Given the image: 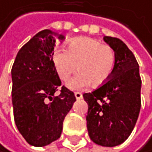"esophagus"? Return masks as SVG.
<instances>
[{
    "instance_id": "34e87169",
    "label": "esophagus",
    "mask_w": 152,
    "mask_h": 152,
    "mask_svg": "<svg viewBox=\"0 0 152 152\" xmlns=\"http://www.w3.org/2000/svg\"><path fill=\"white\" fill-rule=\"evenodd\" d=\"M75 97L77 99H82V94L81 93H79V92H75Z\"/></svg>"
}]
</instances>
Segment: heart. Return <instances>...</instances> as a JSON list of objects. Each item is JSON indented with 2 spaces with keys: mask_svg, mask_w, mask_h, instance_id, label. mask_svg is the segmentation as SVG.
Wrapping results in <instances>:
<instances>
[{
  "mask_svg": "<svg viewBox=\"0 0 152 152\" xmlns=\"http://www.w3.org/2000/svg\"><path fill=\"white\" fill-rule=\"evenodd\" d=\"M53 64L58 77L67 81L77 72L79 74L69 82L72 90L89 85L98 88L112 77L116 64L115 50L110 46L90 37L74 39L67 46V53L57 49L53 53Z\"/></svg>",
  "mask_w": 152,
  "mask_h": 152,
  "instance_id": "obj_1",
  "label": "heart"
}]
</instances>
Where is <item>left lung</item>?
<instances>
[{
  "mask_svg": "<svg viewBox=\"0 0 152 152\" xmlns=\"http://www.w3.org/2000/svg\"><path fill=\"white\" fill-rule=\"evenodd\" d=\"M115 50L116 64L104 85L83 95L88 104L87 129L91 140L102 147H116L126 141L134 128L141 108L139 65L134 54L118 38L104 36Z\"/></svg>",
  "mask_w": 152,
  "mask_h": 152,
  "instance_id": "1",
  "label": "left lung"
}]
</instances>
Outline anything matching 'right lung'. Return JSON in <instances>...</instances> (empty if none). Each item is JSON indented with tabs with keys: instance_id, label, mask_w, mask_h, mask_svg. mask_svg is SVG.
<instances>
[{
	"instance_id": "1",
	"label": "right lung",
	"mask_w": 152,
	"mask_h": 152,
	"mask_svg": "<svg viewBox=\"0 0 152 152\" xmlns=\"http://www.w3.org/2000/svg\"><path fill=\"white\" fill-rule=\"evenodd\" d=\"M54 36L64 35L44 29L18 52L11 69L12 104L18 130L29 145L45 147L57 140L63 121L72 109L75 97L61 85L53 64Z\"/></svg>"
}]
</instances>
